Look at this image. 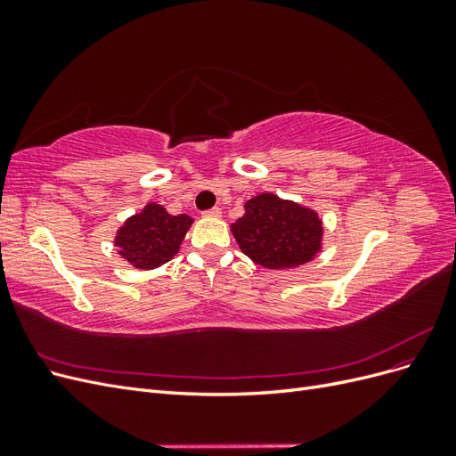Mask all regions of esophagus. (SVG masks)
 <instances>
[{
	"mask_svg": "<svg viewBox=\"0 0 456 456\" xmlns=\"http://www.w3.org/2000/svg\"><path fill=\"white\" fill-rule=\"evenodd\" d=\"M205 216H213V218H220V215H223V211H220V207H213V209H207L203 211Z\"/></svg>",
	"mask_w": 456,
	"mask_h": 456,
	"instance_id": "esophagus-1",
	"label": "esophagus"
}]
</instances>
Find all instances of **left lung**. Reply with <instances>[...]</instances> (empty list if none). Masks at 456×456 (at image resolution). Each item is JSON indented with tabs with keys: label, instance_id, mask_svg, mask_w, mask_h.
<instances>
[{
	"label": "left lung",
	"instance_id": "8db88e82",
	"mask_svg": "<svg viewBox=\"0 0 456 456\" xmlns=\"http://www.w3.org/2000/svg\"><path fill=\"white\" fill-rule=\"evenodd\" d=\"M241 251L270 270L310 262L322 247V220L306 207L260 194L245 203V215L232 224Z\"/></svg>",
	"mask_w": 456,
	"mask_h": 456
}]
</instances>
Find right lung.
I'll return each instance as SVG.
<instances>
[{
  "label": "right lung",
  "mask_w": 456,
  "mask_h": 456,
  "mask_svg": "<svg viewBox=\"0 0 456 456\" xmlns=\"http://www.w3.org/2000/svg\"><path fill=\"white\" fill-rule=\"evenodd\" d=\"M191 223L194 220L188 215L175 216L165 211V207L148 203L118 230V253L134 268L151 270L161 266L178 253Z\"/></svg>",
  "instance_id": "1"
}]
</instances>
